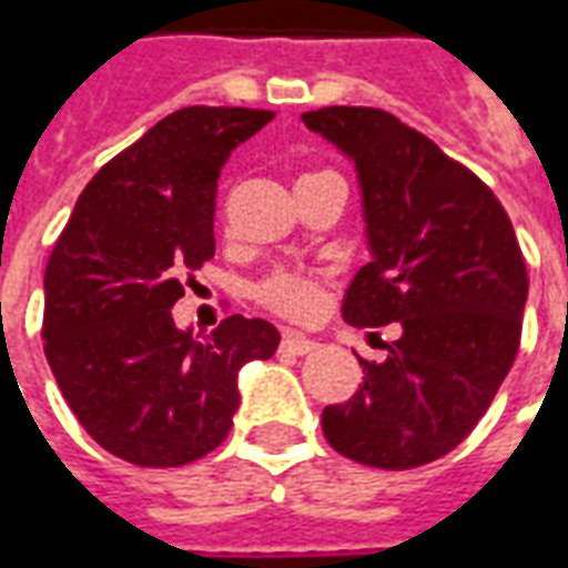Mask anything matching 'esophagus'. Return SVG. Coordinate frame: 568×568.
I'll list each match as a JSON object with an SVG mask.
<instances>
[{
    "instance_id": "34e87169",
    "label": "esophagus",
    "mask_w": 568,
    "mask_h": 568,
    "mask_svg": "<svg viewBox=\"0 0 568 568\" xmlns=\"http://www.w3.org/2000/svg\"><path fill=\"white\" fill-rule=\"evenodd\" d=\"M316 346V339L306 337V334H297V331H285L283 334V348L285 352H292V355H310Z\"/></svg>"
}]
</instances>
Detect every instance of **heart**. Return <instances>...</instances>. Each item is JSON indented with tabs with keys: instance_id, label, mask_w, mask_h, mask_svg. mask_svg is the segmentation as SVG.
Returning <instances> with one entry per match:
<instances>
[{
	"instance_id": "1",
	"label": "heart",
	"mask_w": 568,
	"mask_h": 568,
	"mask_svg": "<svg viewBox=\"0 0 568 568\" xmlns=\"http://www.w3.org/2000/svg\"><path fill=\"white\" fill-rule=\"evenodd\" d=\"M322 285L325 280L318 273L306 271H273L264 276L255 295L267 310L285 318H310L316 313L322 301Z\"/></svg>"
}]
</instances>
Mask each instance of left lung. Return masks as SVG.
Listing matches in <instances>:
<instances>
[{"label":"left lung","mask_w":568,"mask_h":568,"mask_svg":"<svg viewBox=\"0 0 568 568\" xmlns=\"http://www.w3.org/2000/svg\"><path fill=\"white\" fill-rule=\"evenodd\" d=\"M313 129L355 162L369 258L343 297L355 327L397 322L385 361L325 406L339 455L415 469L448 455L487 413L515 364L527 264L497 195L427 134L379 108H318Z\"/></svg>","instance_id":"1"}]
</instances>
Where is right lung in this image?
Instances as JSON below:
<instances>
[{
    "mask_svg": "<svg viewBox=\"0 0 568 568\" xmlns=\"http://www.w3.org/2000/svg\"><path fill=\"white\" fill-rule=\"evenodd\" d=\"M273 120L252 108H180L87 183L44 271V355L104 452L183 466L229 436L237 373L280 331L229 316L207 337L171 318L183 276L213 258L216 180L231 150Z\"/></svg>",
    "mask_w": 568,
    "mask_h": 568,
    "instance_id": "add662e5",
    "label": "right lung"
}]
</instances>
